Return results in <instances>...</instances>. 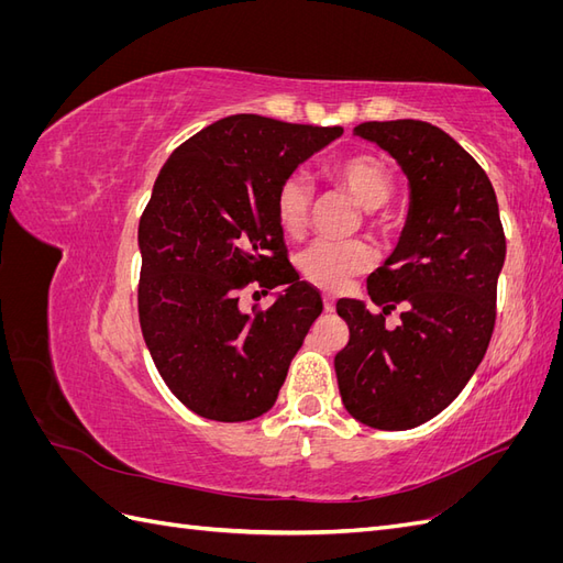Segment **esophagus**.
I'll use <instances>...</instances> for the list:
<instances>
[{
	"label": "esophagus",
	"mask_w": 563,
	"mask_h": 563,
	"mask_svg": "<svg viewBox=\"0 0 563 563\" xmlns=\"http://www.w3.org/2000/svg\"><path fill=\"white\" fill-rule=\"evenodd\" d=\"M323 310H327V312L335 310V298L333 296H323Z\"/></svg>",
	"instance_id": "1"
}]
</instances>
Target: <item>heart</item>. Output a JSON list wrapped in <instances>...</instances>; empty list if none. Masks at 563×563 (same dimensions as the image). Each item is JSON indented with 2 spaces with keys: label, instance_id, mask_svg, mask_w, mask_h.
Wrapping results in <instances>:
<instances>
[{
  "label": "heart",
  "instance_id": "b5f03b06",
  "mask_svg": "<svg viewBox=\"0 0 563 563\" xmlns=\"http://www.w3.org/2000/svg\"><path fill=\"white\" fill-rule=\"evenodd\" d=\"M327 176L364 211L383 209L395 195L397 185L389 164L376 155H368V152H356V155L333 162L327 168ZM310 203V187L300 176H288L279 185L275 218L286 236L298 240L308 228ZM371 265L373 255L368 246L360 242H317L298 255L300 275L317 288H323V291H343L354 277L364 275Z\"/></svg>",
  "mask_w": 563,
  "mask_h": 563
}]
</instances>
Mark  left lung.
<instances>
[{
	"mask_svg": "<svg viewBox=\"0 0 563 563\" xmlns=\"http://www.w3.org/2000/svg\"><path fill=\"white\" fill-rule=\"evenodd\" d=\"M362 139L399 162L411 185L401 240L368 277V296L335 310L350 340L335 376L352 418L376 430H411L463 391L496 327L505 232L484 168L446 131L418 119L364 122ZM400 310L402 323L384 327Z\"/></svg>",
	"mask_w": 563,
	"mask_h": 563,
	"instance_id": "obj_1",
	"label": "left lung"
}]
</instances>
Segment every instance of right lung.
<instances>
[{"label": "right lung", "mask_w": 563, "mask_h": 563, "mask_svg": "<svg viewBox=\"0 0 563 563\" xmlns=\"http://www.w3.org/2000/svg\"><path fill=\"white\" fill-rule=\"evenodd\" d=\"M338 135L340 126L232 114L162 166L139 225V317L159 376L201 418L267 413L323 310L288 263L275 199L298 164ZM279 285L285 294L269 309L241 310L244 287Z\"/></svg>", "instance_id": "1"}]
</instances>
